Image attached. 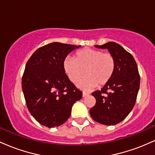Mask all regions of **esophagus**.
I'll use <instances>...</instances> for the list:
<instances>
[{"mask_svg":"<svg viewBox=\"0 0 155 155\" xmlns=\"http://www.w3.org/2000/svg\"><path fill=\"white\" fill-rule=\"evenodd\" d=\"M90 95V93H89V92H83V93H82V96H83V97H86V96H87V95Z\"/></svg>","mask_w":155,"mask_h":155,"instance_id":"1","label":"esophagus"}]
</instances>
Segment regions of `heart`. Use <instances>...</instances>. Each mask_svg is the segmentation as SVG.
I'll return each instance as SVG.
<instances>
[{
    "instance_id": "heart-1",
    "label": "heart",
    "mask_w": 155,
    "mask_h": 155,
    "mask_svg": "<svg viewBox=\"0 0 155 155\" xmlns=\"http://www.w3.org/2000/svg\"><path fill=\"white\" fill-rule=\"evenodd\" d=\"M74 59H65L63 68L68 77L74 83L79 81L84 74L87 76L78 84L79 87L90 89L104 86L113 77L116 61L111 53L85 48L78 51Z\"/></svg>"
}]
</instances>
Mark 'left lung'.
<instances>
[{
	"label": "left lung",
	"mask_w": 155,
	"mask_h": 155,
	"mask_svg": "<svg viewBox=\"0 0 155 155\" xmlns=\"http://www.w3.org/2000/svg\"><path fill=\"white\" fill-rule=\"evenodd\" d=\"M95 47L108 49L114 57L116 68L111 79L92 93L96 103L90 114L99 123L114 125L124 120L136 104L140 87L138 66L132 54L115 42Z\"/></svg>",
	"instance_id": "obj_1"
}]
</instances>
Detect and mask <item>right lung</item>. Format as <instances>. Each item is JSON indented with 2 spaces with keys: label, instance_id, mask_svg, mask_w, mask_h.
<instances>
[{
  "label": "right lung",
  "instance_id": "add662e5",
  "mask_svg": "<svg viewBox=\"0 0 155 155\" xmlns=\"http://www.w3.org/2000/svg\"><path fill=\"white\" fill-rule=\"evenodd\" d=\"M79 47L53 42L38 48L27 62L23 94L28 111L42 125L63 124L74 103L82 97V92L70 81L63 68L68 54Z\"/></svg>",
  "mask_w": 155,
  "mask_h": 155
}]
</instances>
